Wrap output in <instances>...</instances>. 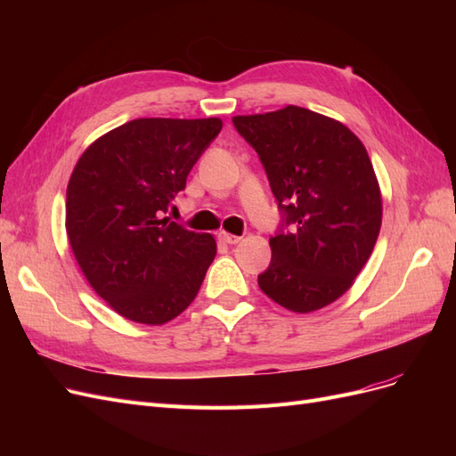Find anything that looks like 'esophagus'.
Listing matches in <instances>:
<instances>
[{
	"mask_svg": "<svg viewBox=\"0 0 456 456\" xmlns=\"http://www.w3.org/2000/svg\"><path fill=\"white\" fill-rule=\"evenodd\" d=\"M218 241H223L226 245H236L241 241V238L233 236V233H228V232H218Z\"/></svg>",
	"mask_w": 456,
	"mask_h": 456,
	"instance_id": "34e87169",
	"label": "esophagus"
}]
</instances>
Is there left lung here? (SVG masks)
Masks as SVG:
<instances>
[{
  "label": "left lung",
  "mask_w": 456,
  "mask_h": 456,
  "mask_svg": "<svg viewBox=\"0 0 456 456\" xmlns=\"http://www.w3.org/2000/svg\"><path fill=\"white\" fill-rule=\"evenodd\" d=\"M232 121L256 150L289 226L270 238L258 287L297 314L330 305L354 285L380 232V186L363 142L344 123L293 104Z\"/></svg>",
  "instance_id": "1"
}]
</instances>
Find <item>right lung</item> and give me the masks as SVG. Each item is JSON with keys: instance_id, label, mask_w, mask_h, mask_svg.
<instances>
[{"instance_id": "add662e5", "label": "right lung", "mask_w": 456, "mask_h": 456, "mask_svg": "<svg viewBox=\"0 0 456 456\" xmlns=\"http://www.w3.org/2000/svg\"><path fill=\"white\" fill-rule=\"evenodd\" d=\"M220 129L218 118L133 119L76 163L66 190L68 241L94 293L131 322L175 320L211 266V233L161 216Z\"/></svg>"}]
</instances>
